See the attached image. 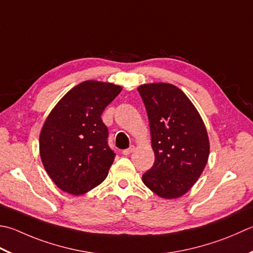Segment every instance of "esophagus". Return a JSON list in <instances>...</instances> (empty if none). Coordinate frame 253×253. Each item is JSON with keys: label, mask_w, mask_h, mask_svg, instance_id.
<instances>
[{"label": "esophagus", "mask_w": 253, "mask_h": 253, "mask_svg": "<svg viewBox=\"0 0 253 253\" xmlns=\"http://www.w3.org/2000/svg\"><path fill=\"white\" fill-rule=\"evenodd\" d=\"M133 150H135V146H130L129 148H128V149L123 150V155L124 156H129Z\"/></svg>", "instance_id": "1"}]
</instances>
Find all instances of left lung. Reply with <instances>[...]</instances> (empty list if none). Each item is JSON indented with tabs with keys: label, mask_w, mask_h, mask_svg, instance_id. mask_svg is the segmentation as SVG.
Listing matches in <instances>:
<instances>
[{
	"label": "left lung",
	"mask_w": 253,
	"mask_h": 253,
	"mask_svg": "<svg viewBox=\"0 0 253 253\" xmlns=\"http://www.w3.org/2000/svg\"><path fill=\"white\" fill-rule=\"evenodd\" d=\"M149 120L155 163L142 182L162 199L184 195L209 160L210 140L200 113L179 87L169 83L138 87Z\"/></svg>",
	"instance_id": "left-lung-1"
}]
</instances>
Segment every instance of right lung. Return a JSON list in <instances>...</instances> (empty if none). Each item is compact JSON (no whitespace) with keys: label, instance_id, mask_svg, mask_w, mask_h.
<instances>
[{"label":"right lung","instance_id":"1","mask_svg":"<svg viewBox=\"0 0 253 253\" xmlns=\"http://www.w3.org/2000/svg\"><path fill=\"white\" fill-rule=\"evenodd\" d=\"M122 91L113 83L84 81L71 88L44 121L39 152L59 189L82 195L106 179L115 159L101 115Z\"/></svg>","mask_w":253,"mask_h":253}]
</instances>
